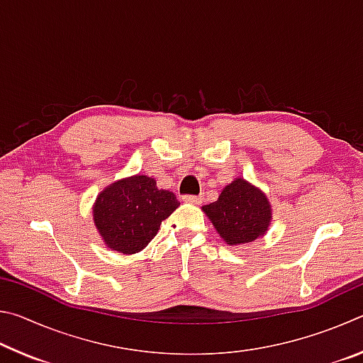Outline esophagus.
Returning <instances> with one entry per match:
<instances>
[{"label": "esophagus", "instance_id": "esophagus-1", "mask_svg": "<svg viewBox=\"0 0 363 363\" xmlns=\"http://www.w3.org/2000/svg\"><path fill=\"white\" fill-rule=\"evenodd\" d=\"M184 201H187V203H194V205H200L203 199H201L200 195H184L182 196Z\"/></svg>", "mask_w": 363, "mask_h": 363}]
</instances>
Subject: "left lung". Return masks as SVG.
I'll list each match as a JSON object with an SVG mask.
<instances>
[{
	"mask_svg": "<svg viewBox=\"0 0 363 363\" xmlns=\"http://www.w3.org/2000/svg\"><path fill=\"white\" fill-rule=\"evenodd\" d=\"M201 211L229 247L262 238L272 224L267 195L240 176L227 184L216 201L201 206Z\"/></svg>",
	"mask_w": 363,
	"mask_h": 363,
	"instance_id": "obj_1",
	"label": "left lung"
}]
</instances>
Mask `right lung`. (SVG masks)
I'll return each instance as SVG.
<instances>
[{
	"label": "right lung",
	"mask_w": 363,
	"mask_h": 363,
	"mask_svg": "<svg viewBox=\"0 0 363 363\" xmlns=\"http://www.w3.org/2000/svg\"><path fill=\"white\" fill-rule=\"evenodd\" d=\"M177 206L176 195L158 189L153 177L134 174L108 184L96 196L93 220L108 250L134 255L152 242Z\"/></svg>",
	"instance_id": "obj_1"
}]
</instances>
